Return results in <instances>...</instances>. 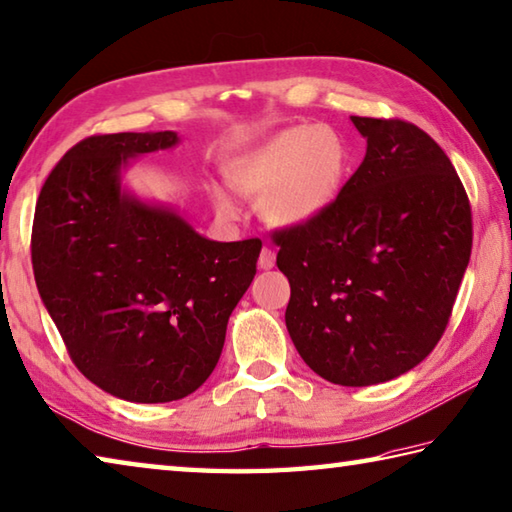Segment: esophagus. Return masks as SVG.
Segmentation results:
<instances>
[{
  "label": "esophagus",
  "instance_id": "34e87169",
  "mask_svg": "<svg viewBox=\"0 0 512 512\" xmlns=\"http://www.w3.org/2000/svg\"><path fill=\"white\" fill-rule=\"evenodd\" d=\"M273 266H275V253L271 248H264L262 253H259V268H262V271H271Z\"/></svg>",
  "mask_w": 512,
  "mask_h": 512
}]
</instances>
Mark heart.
<instances>
[{"mask_svg": "<svg viewBox=\"0 0 512 512\" xmlns=\"http://www.w3.org/2000/svg\"><path fill=\"white\" fill-rule=\"evenodd\" d=\"M351 170L349 145L329 125H293L226 163V181L244 197L259 199V215L275 228H304L340 199ZM221 217L237 215L219 188L210 190Z\"/></svg>", "mask_w": 512, "mask_h": 512, "instance_id": "1", "label": "heart"}]
</instances>
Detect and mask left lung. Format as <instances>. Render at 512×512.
I'll return each instance as SVG.
<instances>
[{
	"label": "left lung",
	"instance_id": "8db88e82",
	"mask_svg": "<svg viewBox=\"0 0 512 512\" xmlns=\"http://www.w3.org/2000/svg\"><path fill=\"white\" fill-rule=\"evenodd\" d=\"M367 141L327 215L275 232L286 329L342 387L394 380L430 356L470 262L472 215L448 156L405 120L351 116Z\"/></svg>",
	"mask_w": 512,
	"mask_h": 512
}]
</instances>
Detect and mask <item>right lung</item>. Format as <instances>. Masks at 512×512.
<instances>
[{
	"label": "right lung",
	"mask_w": 512,
	"mask_h": 512,
	"mask_svg": "<svg viewBox=\"0 0 512 512\" xmlns=\"http://www.w3.org/2000/svg\"><path fill=\"white\" fill-rule=\"evenodd\" d=\"M176 132L91 136L62 156L35 206L33 273L71 360L129 403H170L206 383L259 239L212 241L123 176Z\"/></svg>",
	"instance_id": "add662e5"
}]
</instances>
